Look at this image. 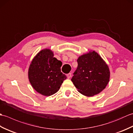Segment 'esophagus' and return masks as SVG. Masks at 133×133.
I'll return each mask as SVG.
<instances>
[{
  "label": "esophagus",
  "instance_id": "esophagus-1",
  "mask_svg": "<svg viewBox=\"0 0 133 133\" xmlns=\"http://www.w3.org/2000/svg\"><path fill=\"white\" fill-rule=\"evenodd\" d=\"M67 78H70L71 77V73H69V74H68L67 75Z\"/></svg>",
  "mask_w": 133,
  "mask_h": 133
}]
</instances>
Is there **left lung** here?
Instances as JSON below:
<instances>
[{"label":"left lung","instance_id":"obj_1","mask_svg":"<svg viewBox=\"0 0 133 133\" xmlns=\"http://www.w3.org/2000/svg\"><path fill=\"white\" fill-rule=\"evenodd\" d=\"M77 62L71 81L78 92L90 97L102 91L109 82L110 71L101 55L90 50L79 56Z\"/></svg>","mask_w":133,"mask_h":133}]
</instances>
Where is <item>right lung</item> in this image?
Listing matches in <instances>:
<instances>
[{"instance_id":"add662e5","label":"right lung","mask_w":133,"mask_h":133,"mask_svg":"<svg viewBox=\"0 0 133 133\" xmlns=\"http://www.w3.org/2000/svg\"><path fill=\"white\" fill-rule=\"evenodd\" d=\"M49 49L41 50L30 64L28 77L32 88L44 96L58 91L67 77L61 71L62 62L54 57Z\"/></svg>"}]
</instances>
